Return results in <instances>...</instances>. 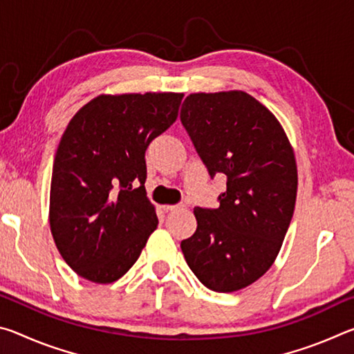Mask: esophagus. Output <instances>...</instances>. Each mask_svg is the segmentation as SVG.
<instances>
[{
    "mask_svg": "<svg viewBox=\"0 0 354 354\" xmlns=\"http://www.w3.org/2000/svg\"><path fill=\"white\" fill-rule=\"evenodd\" d=\"M184 205H165L162 206V209L165 212H170V211H179V209H183Z\"/></svg>",
    "mask_w": 354,
    "mask_h": 354,
    "instance_id": "34e87169",
    "label": "esophagus"
}]
</instances>
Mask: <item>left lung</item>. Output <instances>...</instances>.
Here are the masks:
<instances>
[{
	"mask_svg": "<svg viewBox=\"0 0 354 354\" xmlns=\"http://www.w3.org/2000/svg\"><path fill=\"white\" fill-rule=\"evenodd\" d=\"M181 122L212 178L226 176L217 209L195 207V234L181 242L207 289L236 292L277 259L295 209V153L278 118L247 92L190 93Z\"/></svg>",
	"mask_w": 354,
	"mask_h": 354,
	"instance_id": "obj_1",
	"label": "left lung"
}]
</instances>
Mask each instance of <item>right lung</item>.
I'll list each match as a JSON object with an SVG mask.
<instances>
[{
  "label": "right lung",
  "mask_w": 354,
  "mask_h": 354,
  "mask_svg": "<svg viewBox=\"0 0 354 354\" xmlns=\"http://www.w3.org/2000/svg\"><path fill=\"white\" fill-rule=\"evenodd\" d=\"M183 97L100 95L70 120L53 164L50 227L64 261L84 279L122 278L158 227L145 151L175 123Z\"/></svg>",
  "instance_id": "obj_1"
}]
</instances>
